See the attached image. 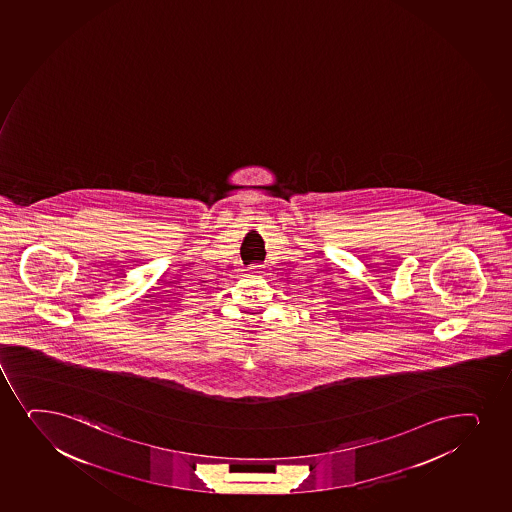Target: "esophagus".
Masks as SVG:
<instances>
[{"instance_id":"1","label":"esophagus","mask_w":512,"mask_h":512,"mask_svg":"<svg viewBox=\"0 0 512 512\" xmlns=\"http://www.w3.org/2000/svg\"><path fill=\"white\" fill-rule=\"evenodd\" d=\"M248 272L252 274V276L259 277L262 276L265 272V265L262 264H252L248 267Z\"/></svg>"}]
</instances>
